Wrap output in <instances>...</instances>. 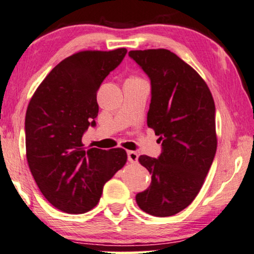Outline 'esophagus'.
Masks as SVG:
<instances>
[{
	"label": "esophagus",
	"mask_w": 254,
	"mask_h": 254,
	"mask_svg": "<svg viewBox=\"0 0 254 254\" xmlns=\"http://www.w3.org/2000/svg\"><path fill=\"white\" fill-rule=\"evenodd\" d=\"M138 153L134 151H128L127 152V160L132 163H137L138 162Z\"/></svg>",
	"instance_id": "esophagus-1"
}]
</instances>
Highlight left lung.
Segmentation results:
<instances>
[{
  "label": "left lung",
  "mask_w": 254,
  "mask_h": 254,
  "mask_svg": "<svg viewBox=\"0 0 254 254\" xmlns=\"http://www.w3.org/2000/svg\"><path fill=\"white\" fill-rule=\"evenodd\" d=\"M128 56L151 79L147 126L162 142L158 159L139 156L152 183L135 201L153 216H171L193 201L213 163L215 105L197 71L168 49L131 51Z\"/></svg>",
  "instance_id": "8db88e82"
}]
</instances>
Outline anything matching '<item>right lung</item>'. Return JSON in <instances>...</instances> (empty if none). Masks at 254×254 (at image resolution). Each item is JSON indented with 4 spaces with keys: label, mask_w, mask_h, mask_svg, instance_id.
Masks as SVG:
<instances>
[{
    "label": "right lung",
    "mask_w": 254,
    "mask_h": 254,
    "mask_svg": "<svg viewBox=\"0 0 254 254\" xmlns=\"http://www.w3.org/2000/svg\"><path fill=\"white\" fill-rule=\"evenodd\" d=\"M84 51L47 74L25 117L26 158L44 197L57 209L83 214L98 205L103 185L127 163L123 148L86 149L81 142L99 113L96 92L127 54Z\"/></svg>",
    "instance_id": "1"
}]
</instances>
